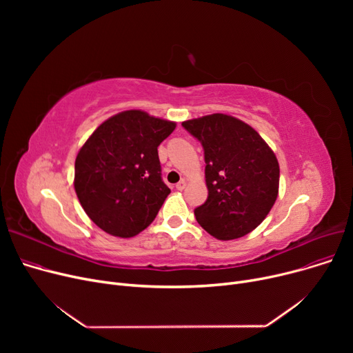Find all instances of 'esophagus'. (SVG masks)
<instances>
[{"label":"esophagus","instance_id":"esophagus-1","mask_svg":"<svg viewBox=\"0 0 353 353\" xmlns=\"http://www.w3.org/2000/svg\"><path fill=\"white\" fill-rule=\"evenodd\" d=\"M184 188H186V181H184V180H180V181L176 184V189H177V190H183Z\"/></svg>","mask_w":353,"mask_h":353}]
</instances>
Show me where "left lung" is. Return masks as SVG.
I'll list each match as a JSON object with an SVG mask.
<instances>
[{
    "instance_id": "obj_1",
    "label": "left lung",
    "mask_w": 353,
    "mask_h": 353,
    "mask_svg": "<svg viewBox=\"0 0 353 353\" xmlns=\"http://www.w3.org/2000/svg\"><path fill=\"white\" fill-rule=\"evenodd\" d=\"M205 152L208 200L196 220L219 240L250 233L262 223L279 192V163L254 128L228 114L181 123Z\"/></svg>"
}]
</instances>
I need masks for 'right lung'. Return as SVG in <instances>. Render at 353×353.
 I'll return each mask as SVG.
<instances>
[{"instance_id": "obj_1", "label": "right lung", "mask_w": 353, "mask_h": 353, "mask_svg": "<svg viewBox=\"0 0 353 353\" xmlns=\"http://www.w3.org/2000/svg\"><path fill=\"white\" fill-rule=\"evenodd\" d=\"M174 128L173 121L128 110L105 120L80 148L74 189L100 229L132 237L156 219L170 193L157 147Z\"/></svg>"}]
</instances>
